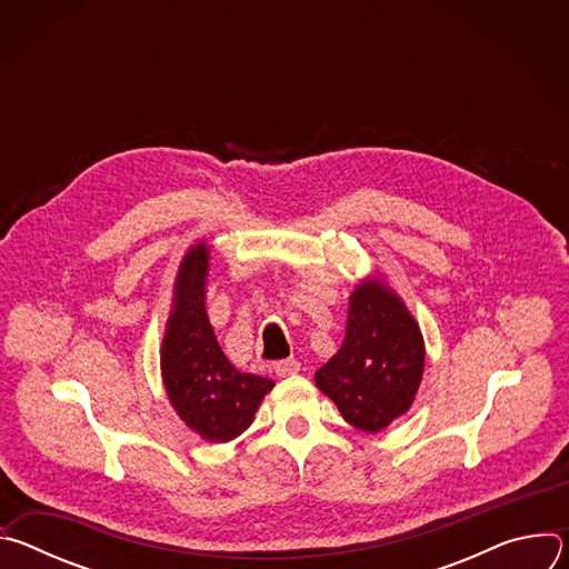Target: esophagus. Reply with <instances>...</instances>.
<instances>
[{
    "label": "esophagus",
    "instance_id": "esophagus-1",
    "mask_svg": "<svg viewBox=\"0 0 569 569\" xmlns=\"http://www.w3.org/2000/svg\"><path fill=\"white\" fill-rule=\"evenodd\" d=\"M299 369H301V365L297 362V360H279L277 365H274V373L279 376V378H288V376H295V373H299Z\"/></svg>",
    "mask_w": 569,
    "mask_h": 569
}]
</instances>
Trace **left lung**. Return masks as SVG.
Wrapping results in <instances>:
<instances>
[{
	"label": "left lung",
	"instance_id": "obj_1",
	"mask_svg": "<svg viewBox=\"0 0 569 569\" xmlns=\"http://www.w3.org/2000/svg\"><path fill=\"white\" fill-rule=\"evenodd\" d=\"M423 369L419 321L380 272H373L349 295L345 342L317 369L315 385L338 405L347 423L373 435L408 415Z\"/></svg>",
	"mask_w": 569,
	"mask_h": 569
}]
</instances>
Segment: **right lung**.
Here are the masks:
<instances>
[{
	"label": "right lung",
	"instance_id": "1",
	"mask_svg": "<svg viewBox=\"0 0 569 569\" xmlns=\"http://www.w3.org/2000/svg\"><path fill=\"white\" fill-rule=\"evenodd\" d=\"M209 246L193 242L180 261L159 349L161 380L178 417L211 443L246 432L274 380L238 371L222 353L207 315Z\"/></svg>",
	"mask_w": 569,
	"mask_h": 569
}]
</instances>
